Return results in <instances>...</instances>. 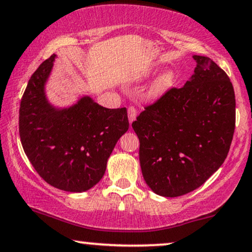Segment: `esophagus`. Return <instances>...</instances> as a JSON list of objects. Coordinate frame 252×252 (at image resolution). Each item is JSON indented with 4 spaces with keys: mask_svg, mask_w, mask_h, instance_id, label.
I'll return each mask as SVG.
<instances>
[{
    "mask_svg": "<svg viewBox=\"0 0 252 252\" xmlns=\"http://www.w3.org/2000/svg\"><path fill=\"white\" fill-rule=\"evenodd\" d=\"M127 113H128V122L132 124L136 118V109L133 106H129L128 110H127Z\"/></svg>",
    "mask_w": 252,
    "mask_h": 252,
    "instance_id": "1",
    "label": "esophagus"
}]
</instances>
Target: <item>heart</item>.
Here are the masks:
<instances>
[{
    "instance_id": "obj_1",
    "label": "heart",
    "mask_w": 252,
    "mask_h": 252,
    "mask_svg": "<svg viewBox=\"0 0 252 252\" xmlns=\"http://www.w3.org/2000/svg\"><path fill=\"white\" fill-rule=\"evenodd\" d=\"M176 80V74L174 70L168 69L159 76L158 80L153 83L152 88H150V96L152 97H158L165 91H168L170 88L174 86Z\"/></svg>"
}]
</instances>
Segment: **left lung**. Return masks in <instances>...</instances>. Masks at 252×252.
Returning a JSON list of instances; mask_svg holds the SVG:
<instances>
[{"label":"left lung","mask_w":252,"mask_h":252,"mask_svg":"<svg viewBox=\"0 0 252 252\" xmlns=\"http://www.w3.org/2000/svg\"><path fill=\"white\" fill-rule=\"evenodd\" d=\"M194 74L145 107L132 127L147 185L162 197L195 190L222 165L235 130V93L213 60L193 55Z\"/></svg>","instance_id":"1"}]
</instances>
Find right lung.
<instances>
[{
    "label": "right lung",
    "instance_id": "add662e5",
    "mask_svg": "<svg viewBox=\"0 0 252 252\" xmlns=\"http://www.w3.org/2000/svg\"><path fill=\"white\" fill-rule=\"evenodd\" d=\"M55 58L42 62L29 80L19 107V136L45 182L63 191L84 192L103 178L114 146L128 129L127 110L106 109L90 96L68 107L52 105L45 87Z\"/></svg>",
    "mask_w": 252,
    "mask_h": 252
}]
</instances>
